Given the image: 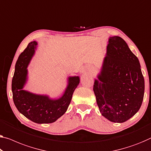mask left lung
I'll use <instances>...</instances> for the list:
<instances>
[{
	"label": "left lung",
	"instance_id": "left-lung-1",
	"mask_svg": "<svg viewBox=\"0 0 151 151\" xmlns=\"http://www.w3.org/2000/svg\"><path fill=\"white\" fill-rule=\"evenodd\" d=\"M93 90L100 112L109 121L123 123L140 109L145 80L140 62L119 36L110 37Z\"/></svg>",
	"mask_w": 151,
	"mask_h": 151
}]
</instances>
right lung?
I'll list each match as a JSON object with an SVG mask.
<instances>
[{"label":"right lung","mask_w":151,"mask_h":151,"mask_svg":"<svg viewBox=\"0 0 151 151\" xmlns=\"http://www.w3.org/2000/svg\"><path fill=\"white\" fill-rule=\"evenodd\" d=\"M36 45V41L29 43L16 63L11 85L13 99L17 110L27 119L37 124H50L66 112L74 90L80 83V78L74 76L68 78V87L59 99H50L46 95L35 94L23 90L27 81V68Z\"/></svg>","instance_id":"right-lung-1"}]
</instances>
